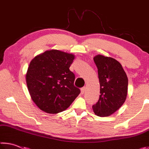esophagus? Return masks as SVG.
Returning a JSON list of instances; mask_svg holds the SVG:
<instances>
[{"mask_svg":"<svg viewBox=\"0 0 149 149\" xmlns=\"http://www.w3.org/2000/svg\"><path fill=\"white\" fill-rule=\"evenodd\" d=\"M85 90H86V87H82L81 89V93L82 95H83V94H84V93H85Z\"/></svg>","mask_w":149,"mask_h":149,"instance_id":"34e87169","label":"esophagus"}]
</instances>
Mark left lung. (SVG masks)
<instances>
[{
	"mask_svg": "<svg viewBox=\"0 0 149 149\" xmlns=\"http://www.w3.org/2000/svg\"><path fill=\"white\" fill-rule=\"evenodd\" d=\"M93 60L98 68L100 95L93 110L99 116H109L125 101L128 79L122 65L116 59L98 54Z\"/></svg>",
	"mask_w": 149,
	"mask_h": 149,
	"instance_id": "obj_1",
	"label": "left lung"
}]
</instances>
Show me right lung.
Masks as SVG:
<instances>
[{
  "mask_svg": "<svg viewBox=\"0 0 149 149\" xmlns=\"http://www.w3.org/2000/svg\"><path fill=\"white\" fill-rule=\"evenodd\" d=\"M73 54L59 50H46L30 62L26 75V84L33 101L49 114L66 110L80 93L74 85L75 75L70 67Z\"/></svg>",
  "mask_w": 149,
  "mask_h": 149,
  "instance_id": "obj_1",
  "label": "right lung"
}]
</instances>
